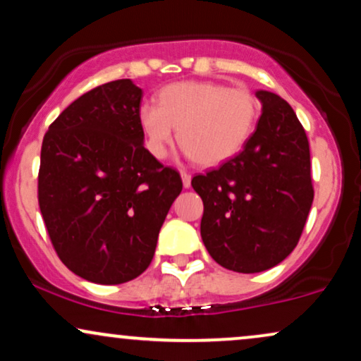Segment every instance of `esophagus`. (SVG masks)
Returning <instances> with one entry per match:
<instances>
[{"label":"esophagus","mask_w":361,"mask_h":361,"mask_svg":"<svg viewBox=\"0 0 361 361\" xmlns=\"http://www.w3.org/2000/svg\"><path fill=\"white\" fill-rule=\"evenodd\" d=\"M181 181H183L185 188H190V186H192V175H190L188 171H185V169H181Z\"/></svg>","instance_id":"34e87169"}]
</instances>
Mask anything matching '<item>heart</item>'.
<instances>
[{"mask_svg": "<svg viewBox=\"0 0 361 361\" xmlns=\"http://www.w3.org/2000/svg\"><path fill=\"white\" fill-rule=\"evenodd\" d=\"M259 101L245 87L186 80L163 87L159 104L142 102L137 111L145 146L163 159L176 136L186 158L216 166L240 153L254 133Z\"/></svg>", "mask_w": 361, "mask_h": 361, "instance_id": "b5f03b06", "label": "heart"}]
</instances>
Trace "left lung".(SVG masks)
<instances>
[{"label":"left lung","instance_id":"obj_1","mask_svg":"<svg viewBox=\"0 0 361 361\" xmlns=\"http://www.w3.org/2000/svg\"><path fill=\"white\" fill-rule=\"evenodd\" d=\"M257 129L244 149L192 180L203 200L200 233L215 262L254 274L277 266L298 245L314 198L310 142L284 99L257 90Z\"/></svg>","mask_w":361,"mask_h":361}]
</instances>
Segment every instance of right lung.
Here are the masks:
<instances>
[{
  "mask_svg": "<svg viewBox=\"0 0 361 361\" xmlns=\"http://www.w3.org/2000/svg\"><path fill=\"white\" fill-rule=\"evenodd\" d=\"M142 90L131 79L95 87L50 124L42 142L38 205L59 257L95 284L146 271L181 193L180 173L145 147Z\"/></svg>",
  "mask_w": 361,
  "mask_h": 361,
  "instance_id": "add662e5",
  "label": "right lung"
}]
</instances>
